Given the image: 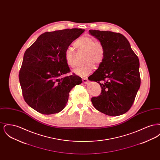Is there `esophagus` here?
<instances>
[{"label":"esophagus","instance_id":"1","mask_svg":"<svg viewBox=\"0 0 160 160\" xmlns=\"http://www.w3.org/2000/svg\"><path fill=\"white\" fill-rule=\"evenodd\" d=\"M82 81H83L84 83L85 84H88L89 82V80L87 78H82Z\"/></svg>","mask_w":160,"mask_h":160}]
</instances>
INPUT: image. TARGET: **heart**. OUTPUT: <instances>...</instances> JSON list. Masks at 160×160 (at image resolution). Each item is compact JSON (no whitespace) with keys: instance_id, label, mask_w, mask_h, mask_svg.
I'll use <instances>...</instances> for the list:
<instances>
[{"instance_id":"heart-1","label":"heart","mask_w":160,"mask_h":160,"mask_svg":"<svg viewBox=\"0 0 160 160\" xmlns=\"http://www.w3.org/2000/svg\"><path fill=\"white\" fill-rule=\"evenodd\" d=\"M74 46L77 49L86 52L84 56L86 63L83 65L77 67L73 69L72 72L79 76H86L94 68L93 63L98 65L103 61L105 55L104 47L101 42L95 41L93 38L87 36L78 38L74 42ZM64 57L69 67L74 68L76 66L75 52L72 47L67 48Z\"/></svg>"}]
</instances>
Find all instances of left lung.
I'll return each mask as SVG.
<instances>
[{
    "label": "left lung",
    "instance_id": "left-lung-1",
    "mask_svg": "<svg viewBox=\"0 0 160 160\" xmlns=\"http://www.w3.org/2000/svg\"><path fill=\"white\" fill-rule=\"evenodd\" d=\"M105 49L99 68L88 79L98 83L101 92L91 98L100 112L116 116L127 112L140 86L139 60L123 35L110 31L89 30Z\"/></svg>",
    "mask_w": 160,
    "mask_h": 160
}]
</instances>
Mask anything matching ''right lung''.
I'll use <instances>...</instances> for the list:
<instances>
[{
  "mask_svg": "<svg viewBox=\"0 0 160 160\" xmlns=\"http://www.w3.org/2000/svg\"><path fill=\"white\" fill-rule=\"evenodd\" d=\"M84 32L76 28L47 32L26 50L19 81L24 101L39 113L60 112L66 106L70 91L82 83V78L74 74L61 76L70 72L65 50Z\"/></svg>",
  "mask_w": 160,
  "mask_h": 160,
  "instance_id": "add662e5",
  "label": "right lung"
}]
</instances>
